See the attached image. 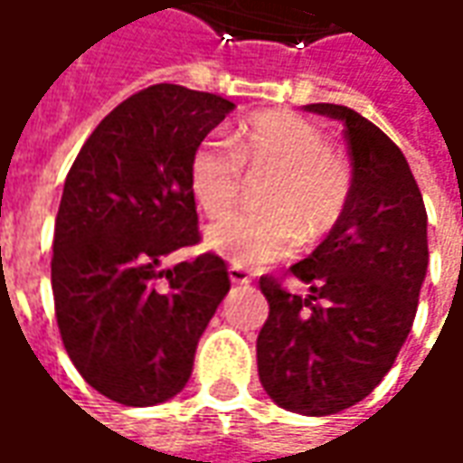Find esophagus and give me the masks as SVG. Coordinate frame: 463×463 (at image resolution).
I'll list each match as a JSON object with an SVG mask.
<instances>
[{
    "label": "esophagus",
    "instance_id": "esophagus-1",
    "mask_svg": "<svg viewBox=\"0 0 463 463\" xmlns=\"http://www.w3.org/2000/svg\"><path fill=\"white\" fill-rule=\"evenodd\" d=\"M229 279H232L234 285H250L251 274L247 272L244 267H237V264H232V267H229Z\"/></svg>",
    "mask_w": 463,
    "mask_h": 463
}]
</instances>
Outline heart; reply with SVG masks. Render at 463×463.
<instances>
[{"label": "heart", "mask_w": 463, "mask_h": 463, "mask_svg": "<svg viewBox=\"0 0 463 463\" xmlns=\"http://www.w3.org/2000/svg\"><path fill=\"white\" fill-rule=\"evenodd\" d=\"M247 176L272 174L260 191L267 212L234 213L209 226L206 247L237 267H264L289 257L302 239L317 241L343 219L350 178L327 138L310 120L289 110L251 116L234 146L206 138L194 151L189 186L199 209L212 219L229 213L241 199Z\"/></svg>", "instance_id": "b5f03b06"}]
</instances>
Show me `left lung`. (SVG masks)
<instances>
[{
  "label": "left lung",
  "instance_id": "1",
  "mask_svg": "<svg viewBox=\"0 0 463 463\" xmlns=\"http://www.w3.org/2000/svg\"><path fill=\"white\" fill-rule=\"evenodd\" d=\"M305 110L345 126L353 164L343 219L289 272L307 298L260 279L269 317L257 337L267 396L302 416L355 406L396 363L429 267L426 206L406 156L368 118L345 105Z\"/></svg>",
  "mask_w": 463,
  "mask_h": 463
}]
</instances>
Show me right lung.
<instances>
[{
  "label": "right lung",
  "instance_id": "obj_1",
  "mask_svg": "<svg viewBox=\"0 0 463 463\" xmlns=\"http://www.w3.org/2000/svg\"><path fill=\"white\" fill-rule=\"evenodd\" d=\"M232 110L213 92L151 85L100 120L65 178L52 241L57 327L80 375L116 403L156 406L184 391L232 287L216 254L164 267L199 241L191 156Z\"/></svg>",
  "mask_w": 463,
  "mask_h": 463
}]
</instances>
